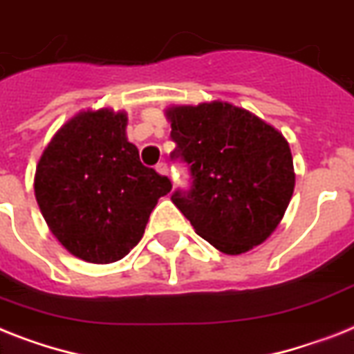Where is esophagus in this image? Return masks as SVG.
<instances>
[{"label":"esophagus","instance_id":"1","mask_svg":"<svg viewBox=\"0 0 354 354\" xmlns=\"http://www.w3.org/2000/svg\"><path fill=\"white\" fill-rule=\"evenodd\" d=\"M156 171L160 172V174H163V176H167V174H169L167 163H165V162H160V163H158V165H156Z\"/></svg>","mask_w":354,"mask_h":354}]
</instances>
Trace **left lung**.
<instances>
[{
  "mask_svg": "<svg viewBox=\"0 0 354 354\" xmlns=\"http://www.w3.org/2000/svg\"><path fill=\"white\" fill-rule=\"evenodd\" d=\"M172 162L189 167L191 187L172 203L196 234L225 254H242L271 236L295 191L289 143L245 109L225 102L167 111Z\"/></svg>",
  "mask_w": 354,
  "mask_h": 354,
  "instance_id": "1",
  "label": "left lung"
}]
</instances>
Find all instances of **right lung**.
Returning <instances> with one entry per match:
<instances>
[{
    "instance_id": "add662e5",
    "label": "right lung",
    "mask_w": 354,
    "mask_h": 354,
    "mask_svg": "<svg viewBox=\"0 0 354 354\" xmlns=\"http://www.w3.org/2000/svg\"><path fill=\"white\" fill-rule=\"evenodd\" d=\"M127 114L80 112L54 134L34 178L37 205L71 254L91 263L122 260L142 240L167 176L140 162L125 136Z\"/></svg>"
}]
</instances>
